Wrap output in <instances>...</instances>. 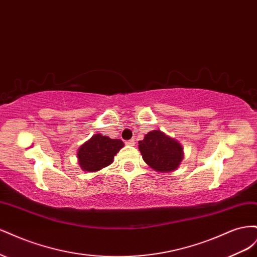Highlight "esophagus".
<instances>
[{"label":"esophagus","mask_w":257,"mask_h":257,"mask_svg":"<svg viewBox=\"0 0 257 257\" xmlns=\"http://www.w3.org/2000/svg\"><path fill=\"white\" fill-rule=\"evenodd\" d=\"M125 145L133 147V146H135V142H134V141H126V142H125Z\"/></svg>","instance_id":"1"}]
</instances>
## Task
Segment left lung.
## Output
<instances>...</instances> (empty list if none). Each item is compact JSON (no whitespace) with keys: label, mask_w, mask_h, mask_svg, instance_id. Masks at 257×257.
<instances>
[{"label":"left lung","mask_w":257,"mask_h":257,"mask_svg":"<svg viewBox=\"0 0 257 257\" xmlns=\"http://www.w3.org/2000/svg\"><path fill=\"white\" fill-rule=\"evenodd\" d=\"M144 161L159 173L176 170L183 159V148L162 131H151L138 143Z\"/></svg>","instance_id":"left-lung-1"}]
</instances>
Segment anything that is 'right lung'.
Instances as JSON below:
<instances>
[{
	"label": "right lung",
	"mask_w": 257,
	"mask_h": 257,
	"mask_svg": "<svg viewBox=\"0 0 257 257\" xmlns=\"http://www.w3.org/2000/svg\"><path fill=\"white\" fill-rule=\"evenodd\" d=\"M121 139H111L100 134L93 135L77 152L78 163L84 172H98L113 162L114 155L123 148Z\"/></svg>",
	"instance_id": "right-lung-1"
}]
</instances>
